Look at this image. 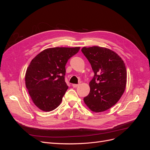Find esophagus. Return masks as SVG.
I'll return each mask as SVG.
<instances>
[{"mask_svg":"<svg viewBox=\"0 0 150 150\" xmlns=\"http://www.w3.org/2000/svg\"><path fill=\"white\" fill-rule=\"evenodd\" d=\"M79 85V84H72V86H73L74 88H76V87H78Z\"/></svg>","mask_w":150,"mask_h":150,"instance_id":"esophagus-1","label":"esophagus"}]
</instances>
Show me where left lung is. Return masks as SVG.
<instances>
[{
  "label": "left lung",
  "mask_w": 150,
  "mask_h": 150,
  "mask_svg": "<svg viewBox=\"0 0 150 150\" xmlns=\"http://www.w3.org/2000/svg\"><path fill=\"white\" fill-rule=\"evenodd\" d=\"M94 75L89 82L90 92L84 101L91 110L99 112L119 101L126 88L127 72L122 59L111 50L93 46L81 49Z\"/></svg>",
  "instance_id": "8db88e82"
}]
</instances>
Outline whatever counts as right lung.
<instances>
[{
  "label": "right lung",
  "mask_w": 150,
  "mask_h": 150,
  "mask_svg": "<svg viewBox=\"0 0 150 150\" xmlns=\"http://www.w3.org/2000/svg\"><path fill=\"white\" fill-rule=\"evenodd\" d=\"M79 49L49 48L30 62L25 73V86L32 100L40 110L51 111L61 104L68 88L65 82L66 64Z\"/></svg>",
  "instance_id": "1"
}]
</instances>
